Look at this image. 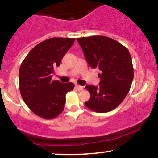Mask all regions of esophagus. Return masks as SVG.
<instances>
[{
    "label": "esophagus",
    "instance_id": "1",
    "mask_svg": "<svg viewBox=\"0 0 158 158\" xmlns=\"http://www.w3.org/2000/svg\"><path fill=\"white\" fill-rule=\"evenodd\" d=\"M76 88H77L78 90H81L84 89V87L81 86V85H77V86H76Z\"/></svg>",
    "mask_w": 158,
    "mask_h": 158
}]
</instances>
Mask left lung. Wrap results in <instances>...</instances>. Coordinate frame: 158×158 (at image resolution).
Instances as JSON below:
<instances>
[{
    "label": "left lung",
    "mask_w": 158,
    "mask_h": 158,
    "mask_svg": "<svg viewBox=\"0 0 158 158\" xmlns=\"http://www.w3.org/2000/svg\"><path fill=\"white\" fill-rule=\"evenodd\" d=\"M85 58L91 68H99V86L87 85L90 99L85 102L89 109L106 113L123 102L131 86L134 68L129 51L118 41L102 35L77 38Z\"/></svg>",
    "instance_id": "obj_1"
}]
</instances>
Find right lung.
Listing matches in <instances>:
<instances>
[{"label": "right lung", "mask_w": 158, "mask_h": 158, "mask_svg": "<svg viewBox=\"0 0 158 158\" xmlns=\"http://www.w3.org/2000/svg\"><path fill=\"white\" fill-rule=\"evenodd\" d=\"M75 39L51 38L34 47L21 63L19 89L28 108L39 117L51 119L62 113L65 95L73 90L72 82L52 80L54 68L73 44Z\"/></svg>", "instance_id": "1"}]
</instances>
